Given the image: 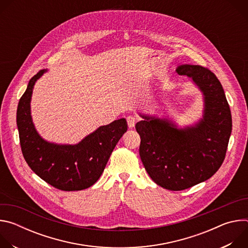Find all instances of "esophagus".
Returning <instances> with one entry per match:
<instances>
[{"label":"esophagus","mask_w":248,"mask_h":248,"mask_svg":"<svg viewBox=\"0 0 248 248\" xmlns=\"http://www.w3.org/2000/svg\"><path fill=\"white\" fill-rule=\"evenodd\" d=\"M126 122H127V125L129 128H132L134 127L135 125V123H136V118L134 116H128L126 118Z\"/></svg>","instance_id":"esophagus-1"}]
</instances>
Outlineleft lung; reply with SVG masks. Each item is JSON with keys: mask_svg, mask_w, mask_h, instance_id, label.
<instances>
[{"mask_svg": "<svg viewBox=\"0 0 248 248\" xmlns=\"http://www.w3.org/2000/svg\"><path fill=\"white\" fill-rule=\"evenodd\" d=\"M200 89L202 119L178 128L167 120L140 115L139 155L150 178L169 190H184L207 181L222 166L232 133V114L223 86L210 69L182 64L176 68Z\"/></svg>", "mask_w": 248, "mask_h": 248, "instance_id": "left-lung-1", "label": "left lung"}]
</instances>
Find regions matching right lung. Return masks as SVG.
<instances>
[{
	"mask_svg": "<svg viewBox=\"0 0 248 248\" xmlns=\"http://www.w3.org/2000/svg\"><path fill=\"white\" fill-rule=\"evenodd\" d=\"M46 69L28 82L17 106L16 124L22 155L39 178L63 191L82 190L93 186L101 176L108 160L124 133L125 119L100 126L76 145L51 143L44 140L32 122L30 101L35 82Z\"/></svg>",
	"mask_w": 248,
	"mask_h": 248,
	"instance_id": "1",
	"label": "right lung"
}]
</instances>
